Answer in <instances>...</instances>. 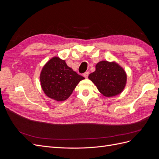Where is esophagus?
Returning a JSON list of instances; mask_svg holds the SVG:
<instances>
[{
    "label": "esophagus",
    "mask_w": 159,
    "mask_h": 159,
    "mask_svg": "<svg viewBox=\"0 0 159 159\" xmlns=\"http://www.w3.org/2000/svg\"><path fill=\"white\" fill-rule=\"evenodd\" d=\"M88 75H89V72L88 71H86L85 73H84V76L85 77V78H88Z\"/></svg>",
    "instance_id": "34e87169"
}]
</instances>
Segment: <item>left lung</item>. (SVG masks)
I'll return each mask as SVG.
<instances>
[{
    "label": "left lung",
    "mask_w": 159,
    "mask_h": 159,
    "mask_svg": "<svg viewBox=\"0 0 159 159\" xmlns=\"http://www.w3.org/2000/svg\"><path fill=\"white\" fill-rule=\"evenodd\" d=\"M88 78L105 97L111 98L123 92L127 84L126 71L117 62L102 60L95 65V71Z\"/></svg>",
    "instance_id": "left-lung-1"
}]
</instances>
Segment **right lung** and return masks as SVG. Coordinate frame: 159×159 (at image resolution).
<instances>
[{
    "instance_id": "add662e5",
    "label": "right lung",
    "mask_w": 159,
    "mask_h": 159,
    "mask_svg": "<svg viewBox=\"0 0 159 159\" xmlns=\"http://www.w3.org/2000/svg\"><path fill=\"white\" fill-rule=\"evenodd\" d=\"M66 63L54 56L43 66L40 75L41 88L47 97L56 102L68 99L80 81L84 80Z\"/></svg>"
}]
</instances>
